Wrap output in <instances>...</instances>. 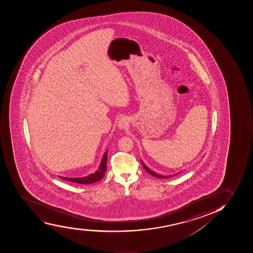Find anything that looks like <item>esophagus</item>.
Returning <instances> with one entry per match:
<instances>
[{
  "instance_id": "esophagus-1",
  "label": "esophagus",
  "mask_w": 253,
  "mask_h": 253,
  "mask_svg": "<svg viewBox=\"0 0 253 253\" xmlns=\"http://www.w3.org/2000/svg\"><path fill=\"white\" fill-rule=\"evenodd\" d=\"M119 127L120 129H126L129 126V120L126 118H122L119 121Z\"/></svg>"
}]
</instances>
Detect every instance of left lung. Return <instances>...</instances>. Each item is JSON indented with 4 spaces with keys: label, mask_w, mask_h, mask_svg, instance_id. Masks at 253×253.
<instances>
[{
    "label": "left lung",
    "mask_w": 253,
    "mask_h": 253,
    "mask_svg": "<svg viewBox=\"0 0 253 253\" xmlns=\"http://www.w3.org/2000/svg\"><path fill=\"white\" fill-rule=\"evenodd\" d=\"M142 166H143V167H144V169H145L148 173H150V174H152V175L154 176V177H157V178H169V177H172V176H163V175H160V174H157V173H154L153 171L151 170V169H149L148 168V167H146L145 165L144 164V162H142Z\"/></svg>",
    "instance_id": "left-lung-1"
}]
</instances>
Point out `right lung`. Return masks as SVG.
Segmentation results:
<instances>
[{"mask_svg":"<svg viewBox=\"0 0 253 253\" xmlns=\"http://www.w3.org/2000/svg\"><path fill=\"white\" fill-rule=\"evenodd\" d=\"M107 154L108 151H106L104 156H103L102 159H101V162H100V167H99L98 170L96 171L95 173H91L90 175L86 176V177H84V178H65V177H60V178L66 180V181H69V182L80 183V184H89V183H93V182L100 181L104 177L105 172H106Z\"/></svg>","mask_w":253,"mask_h":253,"instance_id":"add662e5","label":"right lung"}]
</instances>
